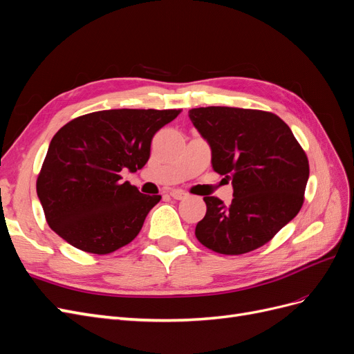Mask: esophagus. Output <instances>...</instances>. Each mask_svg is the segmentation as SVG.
Here are the masks:
<instances>
[{
	"label": "esophagus",
	"instance_id": "34e87169",
	"mask_svg": "<svg viewBox=\"0 0 354 354\" xmlns=\"http://www.w3.org/2000/svg\"><path fill=\"white\" fill-rule=\"evenodd\" d=\"M169 195H171V198H174V199H177V201H181V199H185V198L187 196V194H186L185 190H178V189L171 190Z\"/></svg>",
	"mask_w": 354,
	"mask_h": 354
}]
</instances>
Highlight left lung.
I'll return each instance as SVG.
<instances>
[{
	"instance_id": "obj_1",
	"label": "left lung",
	"mask_w": 354,
	"mask_h": 354,
	"mask_svg": "<svg viewBox=\"0 0 354 354\" xmlns=\"http://www.w3.org/2000/svg\"><path fill=\"white\" fill-rule=\"evenodd\" d=\"M189 118L211 146L214 171L233 186L229 207L217 196L203 198L198 241L224 255L260 248L303 207L310 173L304 149L272 112L208 106L190 109Z\"/></svg>"
}]
</instances>
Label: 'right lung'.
Instances as JSON below:
<instances>
[{
	"instance_id": "add662e5",
	"label": "right lung",
	"mask_w": 354,
	"mask_h": 354,
	"mask_svg": "<svg viewBox=\"0 0 354 354\" xmlns=\"http://www.w3.org/2000/svg\"><path fill=\"white\" fill-rule=\"evenodd\" d=\"M180 109H111L82 115L51 138L37 195L53 232L75 248L111 254L130 243L160 195H143L121 171L136 173L152 138Z\"/></svg>"
}]
</instances>
